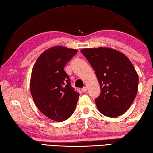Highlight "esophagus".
<instances>
[{"label":"esophagus","mask_w":153,"mask_h":153,"mask_svg":"<svg viewBox=\"0 0 153 153\" xmlns=\"http://www.w3.org/2000/svg\"><path fill=\"white\" fill-rule=\"evenodd\" d=\"M82 90L83 92H85L87 91V87H83V88L82 89Z\"/></svg>","instance_id":"esophagus-1"}]
</instances>
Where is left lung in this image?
<instances>
[{
  "mask_svg": "<svg viewBox=\"0 0 153 153\" xmlns=\"http://www.w3.org/2000/svg\"><path fill=\"white\" fill-rule=\"evenodd\" d=\"M95 70L101 88L95 99L100 113L117 117L127 111L135 98L139 76L132 63L123 53L100 47L81 50Z\"/></svg>",
  "mask_w": 153,
  "mask_h": 153,
  "instance_id": "1",
  "label": "left lung"
}]
</instances>
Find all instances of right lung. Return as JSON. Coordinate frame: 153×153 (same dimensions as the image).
I'll list each match as a JSON object with an SVG mask.
<instances>
[{
	"mask_svg": "<svg viewBox=\"0 0 153 153\" xmlns=\"http://www.w3.org/2000/svg\"><path fill=\"white\" fill-rule=\"evenodd\" d=\"M77 50L58 46L46 50L32 68L30 89L36 105L52 120L62 122L73 114L79 94L71 86L64 67Z\"/></svg>",
	"mask_w": 153,
	"mask_h": 153,
	"instance_id": "1",
	"label": "right lung"
}]
</instances>
